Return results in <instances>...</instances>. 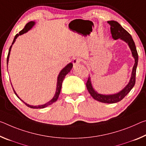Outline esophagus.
Here are the masks:
<instances>
[{
    "label": "esophagus",
    "instance_id": "obj_1",
    "mask_svg": "<svg viewBox=\"0 0 146 146\" xmlns=\"http://www.w3.org/2000/svg\"><path fill=\"white\" fill-rule=\"evenodd\" d=\"M82 61V59L80 58H78V57H75L74 58L73 60V66H76L77 65L79 64L80 62Z\"/></svg>",
    "mask_w": 146,
    "mask_h": 146
}]
</instances>
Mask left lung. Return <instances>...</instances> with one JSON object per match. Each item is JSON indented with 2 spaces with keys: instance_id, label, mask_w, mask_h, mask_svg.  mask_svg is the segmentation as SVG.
Returning a JSON list of instances; mask_svg holds the SVG:
<instances>
[{
  "instance_id": "8db88e82",
  "label": "left lung",
  "mask_w": 146,
  "mask_h": 146,
  "mask_svg": "<svg viewBox=\"0 0 146 146\" xmlns=\"http://www.w3.org/2000/svg\"><path fill=\"white\" fill-rule=\"evenodd\" d=\"M108 23L110 25V32L111 34H112V38L114 40H117V39L120 38L121 40L125 41L126 43H128L129 47H130L132 51L133 56L135 58V63L133 66V72H132L130 82L127 85V86L123 90H121V92H119V93L114 95H109V96H105V95H101L97 93L93 89V88H92L90 77L88 78L86 85L88 91L89 92L90 94L91 95L92 98L94 99L99 101V102L104 103H115L121 101L130 92V91L135 84L136 72V68H137L138 65V55L137 50H136L135 43L134 42L131 34L126 30H125L117 21H108Z\"/></svg>"
}]
</instances>
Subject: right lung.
<instances>
[{
    "label": "right lung",
    "mask_w": 146,
    "mask_h": 146,
    "mask_svg": "<svg viewBox=\"0 0 146 146\" xmlns=\"http://www.w3.org/2000/svg\"><path fill=\"white\" fill-rule=\"evenodd\" d=\"M34 22H33V21H31V22L28 23L26 25H25V27L24 29H23L22 30V31H21L19 32V34H16L15 36V38H14V39H13V42H12V43H11V45L10 46V48H9L8 54V56H7V64H8V62L9 55H10V50H11V46H12L13 43L15 42V39L17 38V37L19 36V35H21V34L25 33V32H27L28 31H29V30L31 29V28L34 26ZM72 68H73V64H72V63H69V64L67 65V66H66V67H65V68L60 71V73L59 75H58V81H57V86H56V94H55V96H54V98H53L51 99V100H50V101H49V102L47 103L46 104H45V105H38V106H31V105H28V104L25 103L24 102V101H22L21 99L19 98V97H18L17 94L15 93V90H13V92H14L15 94L16 95V96H17V98H19V99H21V101H23V102L25 104V105H26L27 106H29V107H30V108H43L47 107V106H48V105H52V103H54V102H56V101H57V99H58V97H59V95H60V94L62 82H63V80H64V79L65 77H66V75L69 72V71H71V69H72Z\"/></svg>",
    "instance_id": "1"
}]
</instances>
